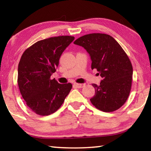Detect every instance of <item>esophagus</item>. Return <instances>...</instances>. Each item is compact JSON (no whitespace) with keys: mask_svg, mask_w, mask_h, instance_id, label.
<instances>
[{"mask_svg":"<svg viewBox=\"0 0 151 151\" xmlns=\"http://www.w3.org/2000/svg\"><path fill=\"white\" fill-rule=\"evenodd\" d=\"M74 86H76V88H83L84 86H85V84H80V83H75L74 84Z\"/></svg>","mask_w":151,"mask_h":151,"instance_id":"esophagus-1","label":"esophagus"}]
</instances>
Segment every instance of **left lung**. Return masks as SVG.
Wrapping results in <instances>:
<instances>
[{"label":"left lung","instance_id":"1","mask_svg":"<svg viewBox=\"0 0 151 151\" xmlns=\"http://www.w3.org/2000/svg\"><path fill=\"white\" fill-rule=\"evenodd\" d=\"M90 55L91 68H96L103 79L93 84L95 94L90 99L97 109L113 112L123 105L131 92L132 66L124 50L111 36L92 33L76 39Z\"/></svg>","mask_w":151,"mask_h":151}]
</instances>
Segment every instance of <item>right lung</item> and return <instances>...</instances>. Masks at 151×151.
<instances>
[{"label": "right lung", "mask_w": 151, "mask_h": 151, "mask_svg": "<svg viewBox=\"0 0 151 151\" xmlns=\"http://www.w3.org/2000/svg\"><path fill=\"white\" fill-rule=\"evenodd\" d=\"M75 37L59 36L39 40L25 50L18 66V85L27 105L41 116L54 113L70 93L71 83L59 84L56 72L63 51Z\"/></svg>", "instance_id": "1"}]
</instances>
